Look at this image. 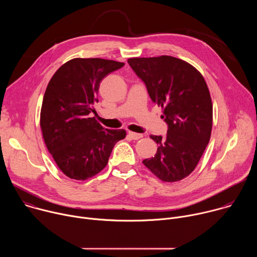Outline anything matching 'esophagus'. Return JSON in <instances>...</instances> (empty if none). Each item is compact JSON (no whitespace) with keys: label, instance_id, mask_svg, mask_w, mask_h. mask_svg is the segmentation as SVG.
<instances>
[{"label":"esophagus","instance_id":"1","mask_svg":"<svg viewBox=\"0 0 257 257\" xmlns=\"http://www.w3.org/2000/svg\"><path fill=\"white\" fill-rule=\"evenodd\" d=\"M128 135H129L132 139H134V140H138V139H140V138H142V137H143V135H142V134L135 133V132H131V131H129V132H128Z\"/></svg>","mask_w":257,"mask_h":257}]
</instances>
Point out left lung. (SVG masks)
I'll return each mask as SVG.
<instances>
[{
	"label": "left lung",
	"instance_id": "obj_1",
	"mask_svg": "<svg viewBox=\"0 0 257 257\" xmlns=\"http://www.w3.org/2000/svg\"><path fill=\"white\" fill-rule=\"evenodd\" d=\"M128 63L162 106L167 136L151 135L158 144L154 158L142 163L164 182H178L196 168L209 142L212 102L201 73L191 64L171 56L130 58Z\"/></svg>",
	"mask_w": 257,
	"mask_h": 257
}]
</instances>
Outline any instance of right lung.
I'll return each instance as SVG.
<instances>
[{
	"label": "right lung",
	"instance_id": "1",
	"mask_svg": "<svg viewBox=\"0 0 257 257\" xmlns=\"http://www.w3.org/2000/svg\"><path fill=\"white\" fill-rule=\"evenodd\" d=\"M124 63L100 58H75L51 78L41 109V129L59 169L77 181L104 169L114 145L126 137L123 129H104L91 112L98 101L100 81Z\"/></svg>",
	"mask_w": 257,
	"mask_h": 257
}]
</instances>
